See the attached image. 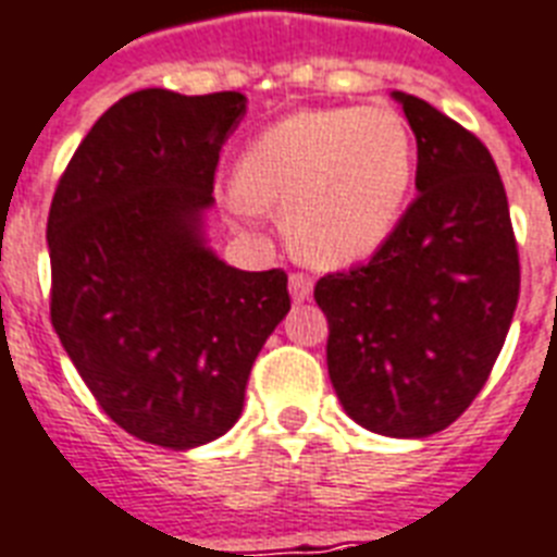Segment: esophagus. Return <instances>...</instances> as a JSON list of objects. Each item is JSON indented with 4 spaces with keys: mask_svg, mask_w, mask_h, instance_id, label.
Here are the masks:
<instances>
[{
    "mask_svg": "<svg viewBox=\"0 0 557 557\" xmlns=\"http://www.w3.org/2000/svg\"><path fill=\"white\" fill-rule=\"evenodd\" d=\"M288 292H292L295 300H309V295H312V277L304 274V271H295V274L288 277Z\"/></svg>",
    "mask_w": 557,
    "mask_h": 557,
    "instance_id": "esophagus-1",
    "label": "esophagus"
}]
</instances>
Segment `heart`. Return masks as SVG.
<instances>
[{"label": "heart", "instance_id": "obj_1", "mask_svg": "<svg viewBox=\"0 0 557 557\" xmlns=\"http://www.w3.org/2000/svg\"><path fill=\"white\" fill-rule=\"evenodd\" d=\"M414 143L392 108L300 110L253 139L236 169L242 198L283 212L304 260L350 265L392 239L409 201Z\"/></svg>", "mask_w": 557, "mask_h": 557}]
</instances>
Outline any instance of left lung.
Masks as SVG:
<instances>
[{
	"instance_id": "1",
	"label": "left lung",
	"mask_w": 557,
	"mask_h": 557,
	"mask_svg": "<svg viewBox=\"0 0 557 557\" xmlns=\"http://www.w3.org/2000/svg\"><path fill=\"white\" fill-rule=\"evenodd\" d=\"M418 139V198L364 265L315 283L326 371L364 430L426 438L487 382L520 297V253L485 143L430 101L394 92Z\"/></svg>"
}]
</instances>
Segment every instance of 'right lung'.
<instances>
[{"instance_id":"1","label":"right lung","mask_w":557,"mask_h":557,"mask_svg":"<svg viewBox=\"0 0 557 557\" xmlns=\"http://www.w3.org/2000/svg\"><path fill=\"white\" fill-rule=\"evenodd\" d=\"M236 90H137L81 139L49 210L52 326L101 411L134 438L189 449L239 420L253 359L292 307L283 269L203 248Z\"/></svg>"}]
</instances>
